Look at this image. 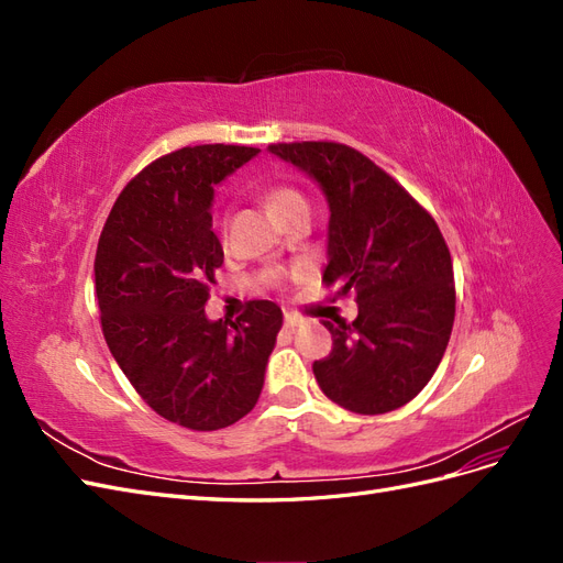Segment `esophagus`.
<instances>
[{"mask_svg":"<svg viewBox=\"0 0 563 563\" xmlns=\"http://www.w3.org/2000/svg\"><path fill=\"white\" fill-rule=\"evenodd\" d=\"M300 317L296 314V312H286L284 314V323H286V329H296V327H300Z\"/></svg>","mask_w":563,"mask_h":563,"instance_id":"esophagus-1","label":"esophagus"}]
</instances>
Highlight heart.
Wrapping results in <instances>:
<instances>
[{
  "mask_svg": "<svg viewBox=\"0 0 563 563\" xmlns=\"http://www.w3.org/2000/svg\"><path fill=\"white\" fill-rule=\"evenodd\" d=\"M267 203H269V209L275 211V216L282 220V223L291 213H296L300 209H308V199H305L302 192H298L296 187H288V185L269 187ZM225 228H228V218L220 220V230H225Z\"/></svg>",
  "mask_w": 563,
  "mask_h": 563,
  "instance_id": "1",
  "label": "heart"
}]
</instances>
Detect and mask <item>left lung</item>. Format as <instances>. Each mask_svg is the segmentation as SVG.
<instances>
[{
  "label": "left lung",
  "mask_w": 563,
  "mask_h": 563,
  "mask_svg": "<svg viewBox=\"0 0 563 563\" xmlns=\"http://www.w3.org/2000/svg\"><path fill=\"white\" fill-rule=\"evenodd\" d=\"M329 201L327 286L356 296L360 314L323 321L333 335L312 371L323 395L352 413L378 416L411 401L446 352L455 286L434 218L362 152L343 143L269 145Z\"/></svg>",
  "instance_id": "1"
}]
</instances>
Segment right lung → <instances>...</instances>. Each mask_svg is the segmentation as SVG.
I'll return each mask as SVG.
<instances>
[{
    "label": "right lung",
    "instance_id": "1",
    "mask_svg": "<svg viewBox=\"0 0 563 563\" xmlns=\"http://www.w3.org/2000/svg\"><path fill=\"white\" fill-rule=\"evenodd\" d=\"M258 152L216 143L155 159L117 197L98 240L106 343L152 411L187 430L228 428L251 411L282 329L272 300H251L236 321L203 312L223 265L213 185Z\"/></svg>",
    "mask_w": 563,
    "mask_h": 563
}]
</instances>
